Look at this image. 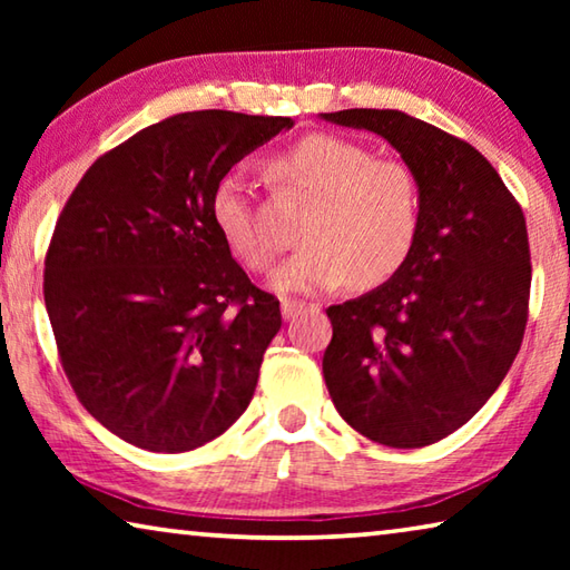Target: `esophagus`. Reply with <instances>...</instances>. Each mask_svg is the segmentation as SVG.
<instances>
[{"label":"esophagus","instance_id":"1","mask_svg":"<svg viewBox=\"0 0 570 570\" xmlns=\"http://www.w3.org/2000/svg\"><path fill=\"white\" fill-rule=\"evenodd\" d=\"M306 306H312V308H314L316 304H308V302H302V298H292V296L284 298V302H282V314H284V320H294V316H296V314H302Z\"/></svg>","mask_w":570,"mask_h":570}]
</instances>
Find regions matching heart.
<instances>
[{"label":"heart","instance_id":"heart-1","mask_svg":"<svg viewBox=\"0 0 570 570\" xmlns=\"http://www.w3.org/2000/svg\"><path fill=\"white\" fill-rule=\"evenodd\" d=\"M272 188L276 198L308 200L298 220L304 246L274 276L282 292H320L346 278L377 286L400 272L420 238L422 188L414 170L342 135H308L274 158ZM210 218L248 272H272L286 240L258 214L240 173L216 186Z\"/></svg>","mask_w":570,"mask_h":570}]
</instances>
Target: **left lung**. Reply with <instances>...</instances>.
I'll return each mask as SVG.
<instances>
[{"instance_id":"obj_1","label":"left lung","mask_w":570,"mask_h":570,"mask_svg":"<svg viewBox=\"0 0 570 570\" xmlns=\"http://www.w3.org/2000/svg\"><path fill=\"white\" fill-rule=\"evenodd\" d=\"M382 135L422 188V230L387 284L326 308L324 380L336 412L387 448H424L490 400L523 344V208L470 142L400 110L324 112Z\"/></svg>"}]
</instances>
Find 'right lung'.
<instances>
[{"instance_id": "right-lung-1", "label": "right lung", "mask_w": 570, "mask_h": 570, "mask_svg": "<svg viewBox=\"0 0 570 570\" xmlns=\"http://www.w3.org/2000/svg\"><path fill=\"white\" fill-rule=\"evenodd\" d=\"M292 118L180 112L92 163L45 256V306L77 400L112 435L188 452L234 424L282 330L210 218L234 163Z\"/></svg>"}]
</instances>
